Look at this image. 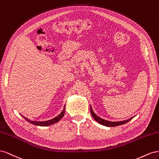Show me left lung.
<instances>
[{"instance_id":"obj_1","label":"left lung","mask_w":159,"mask_h":159,"mask_svg":"<svg viewBox=\"0 0 159 159\" xmlns=\"http://www.w3.org/2000/svg\"><path fill=\"white\" fill-rule=\"evenodd\" d=\"M90 113H91V115H92L93 117L94 118V119L96 120L97 122H98V123H100L101 125H102L104 126H109V127H112V126H119V125H124V124L126 123V122H128L129 120H130L133 118V117H132V118H130V119H129L128 120H122V121H118V122L108 121V120H105L103 119H101V117L98 116L96 114H95L94 111H93V108H92L91 106H90Z\"/></svg>"}]
</instances>
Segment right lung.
Masks as SVG:
<instances>
[{
	"label": "right lung",
	"mask_w": 159,
	"mask_h": 159,
	"mask_svg": "<svg viewBox=\"0 0 159 159\" xmlns=\"http://www.w3.org/2000/svg\"><path fill=\"white\" fill-rule=\"evenodd\" d=\"M65 105L64 106V108H63L62 111L61 112L60 115H58L57 116L54 117V119H52L51 120H46V121H36V120H31L29 119H27L26 117H24V116H22V117H24V119L27 120L28 122H29L30 123L34 125H37V126H49V125H53L54 123H56V122L59 121L65 115Z\"/></svg>",
	"instance_id": "right-lung-1"
}]
</instances>
